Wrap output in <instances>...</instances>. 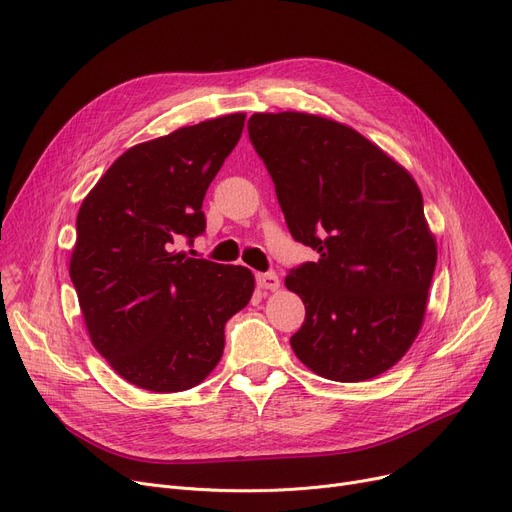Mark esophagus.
<instances>
[{
	"mask_svg": "<svg viewBox=\"0 0 512 512\" xmlns=\"http://www.w3.org/2000/svg\"><path fill=\"white\" fill-rule=\"evenodd\" d=\"M257 284L265 290H278L280 288V278L276 272H265V274H257Z\"/></svg>",
	"mask_w": 512,
	"mask_h": 512,
	"instance_id": "34e87169",
	"label": "esophagus"
}]
</instances>
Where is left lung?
Here are the masks:
<instances>
[{
  "mask_svg": "<svg viewBox=\"0 0 512 512\" xmlns=\"http://www.w3.org/2000/svg\"><path fill=\"white\" fill-rule=\"evenodd\" d=\"M247 126L292 238L319 253L284 280L305 303L294 355L334 382L375 378L419 334L436 270L419 186L334 120L280 112Z\"/></svg>",
  "mask_w": 512,
  "mask_h": 512,
  "instance_id": "obj_1",
  "label": "left lung"
}]
</instances>
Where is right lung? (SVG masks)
Instances as JSON below:
<instances>
[{"label": "right lung", "instance_id": "obj_1", "mask_svg": "<svg viewBox=\"0 0 512 512\" xmlns=\"http://www.w3.org/2000/svg\"><path fill=\"white\" fill-rule=\"evenodd\" d=\"M245 114L174 130L120 155L80 205L70 278L93 346L134 386L182 392L224 353L255 288L242 265L174 253L205 232L203 199Z\"/></svg>", "mask_w": 512, "mask_h": 512}]
</instances>
